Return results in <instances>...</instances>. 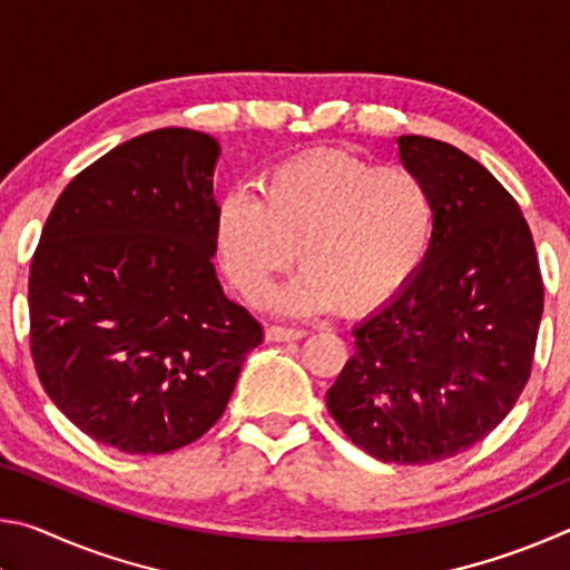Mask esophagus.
<instances>
[{
  "mask_svg": "<svg viewBox=\"0 0 570 570\" xmlns=\"http://www.w3.org/2000/svg\"><path fill=\"white\" fill-rule=\"evenodd\" d=\"M304 336V330H286V326H268L266 330V342H298Z\"/></svg>",
  "mask_w": 570,
  "mask_h": 570,
  "instance_id": "esophagus-1",
  "label": "esophagus"
}]
</instances>
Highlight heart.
Instances as JSON below:
<instances>
[{
	"instance_id": "heart-1",
	"label": "heart",
	"mask_w": 570,
	"mask_h": 570,
	"mask_svg": "<svg viewBox=\"0 0 570 570\" xmlns=\"http://www.w3.org/2000/svg\"><path fill=\"white\" fill-rule=\"evenodd\" d=\"M262 196L230 190L218 200L214 246L246 298L294 262L266 306L308 316L336 304L366 312L402 292L435 236V200L417 173L374 166L352 153L320 150L278 163L258 180Z\"/></svg>"
}]
</instances>
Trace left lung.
Returning <instances> with one entry per match:
<instances>
[{
    "label": "left lung",
    "instance_id": "1",
    "mask_svg": "<svg viewBox=\"0 0 570 570\" xmlns=\"http://www.w3.org/2000/svg\"><path fill=\"white\" fill-rule=\"evenodd\" d=\"M428 183L435 236L402 292L354 326L326 392L336 424L382 462L430 465L493 432L530 377L543 316L533 236L513 196L465 153L400 135Z\"/></svg>",
    "mask_w": 570,
    "mask_h": 570
}]
</instances>
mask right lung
<instances>
[{"instance_id": "right-lung-1", "label": "right lung", "mask_w": 570, "mask_h": 570, "mask_svg": "<svg viewBox=\"0 0 570 570\" xmlns=\"http://www.w3.org/2000/svg\"><path fill=\"white\" fill-rule=\"evenodd\" d=\"M216 138L142 132L57 198L30 266V344L85 435L163 455L214 428L262 326L214 268Z\"/></svg>"}]
</instances>
